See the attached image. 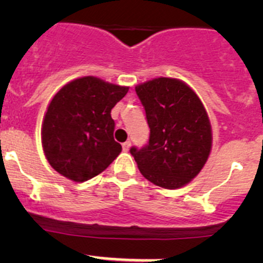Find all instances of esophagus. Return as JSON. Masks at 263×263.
Instances as JSON below:
<instances>
[{"label": "esophagus", "instance_id": "1", "mask_svg": "<svg viewBox=\"0 0 263 263\" xmlns=\"http://www.w3.org/2000/svg\"><path fill=\"white\" fill-rule=\"evenodd\" d=\"M122 147H123L124 151H128L129 147H131V141H126L122 144Z\"/></svg>", "mask_w": 263, "mask_h": 263}]
</instances>
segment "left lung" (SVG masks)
Returning a JSON list of instances; mask_svg holds the SVG:
<instances>
[{
    "mask_svg": "<svg viewBox=\"0 0 263 263\" xmlns=\"http://www.w3.org/2000/svg\"><path fill=\"white\" fill-rule=\"evenodd\" d=\"M144 105L150 137L129 153L142 176L176 190L192 181L211 151V124L196 92L177 79L159 78L135 87Z\"/></svg>",
    "mask_w": 263,
    "mask_h": 263,
    "instance_id": "left-lung-1",
    "label": "left lung"
}]
</instances>
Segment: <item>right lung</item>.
<instances>
[{"label":"right lung","instance_id":"1","mask_svg":"<svg viewBox=\"0 0 263 263\" xmlns=\"http://www.w3.org/2000/svg\"><path fill=\"white\" fill-rule=\"evenodd\" d=\"M127 91L128 87L85 76L53 97L42 126V144L54 171L85 182L109 166L122 151L113 137L110 110Z\"/></svg>","mask_w":263,"mask_h":263}]
</instances>
